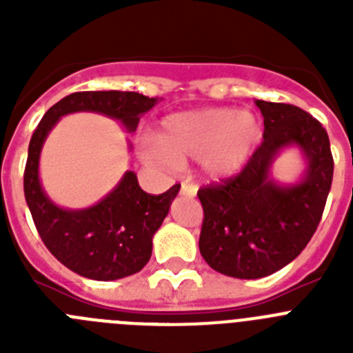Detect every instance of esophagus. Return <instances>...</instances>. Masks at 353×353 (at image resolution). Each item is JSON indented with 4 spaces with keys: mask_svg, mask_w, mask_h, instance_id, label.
Segmentation results:
<instances>
[{
    "mask_svg": "<svg viewBox=\"0 0 353 353\" xmlns=\"http://www.w3.org/2000/svg\"><path fill=\"white\" fill-rule=\"evenodd\" d=\"M198 192V187L191 182H182V187H180V194L183 196H196Z\"/></svg>",
    "mask_w": 353,
    "mask_h": 353,
    "instance_id": "obj_1",
    "label": "esophagus"
}]
</instances>
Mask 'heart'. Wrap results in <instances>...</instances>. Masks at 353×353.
I'll return each mask as SVG.
<instances>
[{
    "label": "heart",
    "mask_w": 353,
    "mask_h": 353,
    "mask_svg": "<svg viewBox=\"0 0 353 353\" xmlns=\"http://www.w3.org/2000/svg\"><path fill=\"white\" fill-rule=\"evenodd\" d=\"M263 136L260 118L235 108L174 113L162 120L161 136L145 148L146 159L173 166L201 159L210 179H228L248 164Z\"/></svg>",
    "instance_id": "1"
}]
</instances>
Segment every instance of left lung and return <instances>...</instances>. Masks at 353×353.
Returning a JSON list of instances; mask_svg holds the SVG:
<instances>
[{
    "instance_id": "8db88e82",
    "label": "left lung",
    "mask_w": 353,
    "mask_h": 353,
    "mask_svg": "<svg viewBox=\"0 0 353 353\" xmlns=\"http://www.w3.org/2000/svg\"><path fill=\"white\" fill-rule=\"evenodd\" d=\"M263 114V143L232 179L201 187L199 252L212 269L239 279H260L293 261L316 232L332 183L334 159L327 130L304 109L256 101ZM303 150L308 170L295 186L270 179L276 154Z\"/></svg>"
}]
</instances>
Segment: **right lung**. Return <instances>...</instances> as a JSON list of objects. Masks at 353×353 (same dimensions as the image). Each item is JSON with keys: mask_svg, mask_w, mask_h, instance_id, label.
Listing matches in <instances>:
<instances>
[{"mask_svg": "<svg viewBox=\"0 0 353 353\" xmlns=\"http://www.w3.org/2000/svg\"><path fill=\"white\" fill-rule=\"evenodd\" d=\"M155 104L157 99L136 92L70 93L48 109L31 136L24 170L26 203L46 248L72 272L95 281H114L139 272L152 256V239L180 185L174 183L157 196L148 194L139 187L136 173L127 171L113 191L93 207L60 208L40 185L39 159L43 141L61 117L77 111L105 114L134 132L139 117Z\"/></svg>", "mask_w": 353, "mask_h": 353, "instance_id": "obj_1", "label": "right lung"}]
</instances>
